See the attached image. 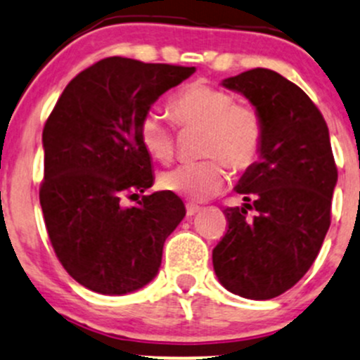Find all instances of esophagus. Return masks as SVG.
Segmentation results:
<instances>
[{
    "instance_id": "34e87169",
    "label": "esophagus",
    "mask_w": 360,
    "mask_h": 360,
    "mask_svg": "<svg viewBox=\"0 0 360 360\" xmlns=\"http://www.w3.org/2000/svg\"><path fill=\"white\" fill-rule=\"evenodd\" d=\"M198 210H200V207L193 205V203H188V205H186V216H188V217L195 216V214H197Z\"/></svg>"
}]
</instances>
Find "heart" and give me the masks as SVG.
Segmentation results:
<instances>
[{
	"label": "heart",
	"instance_id": "b5f03b06",
	"mask_svg": "<svg viewBox=\"0 0 360 360\" xmlns=\"http://www.w3.org/2000/svg\"><path fill=\"white\" fill-rule=\"evenodd\" d=\"M169 111L183 129H203L200 153L209 157L167 170L160 177L163 190L202 202L219 193L228 183V165L245 170L256 162L264 139L259 111L249 104H235L233 94L210 83H188L169 101ZM144 150L157 162H170L176 153V134L157 111L144 115L139 127ZM225 161L223 162L222 160Z\"/></svg>",
	"mask_w": 360,
	"mask_h": 360
}]
</instances>
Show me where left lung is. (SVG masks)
Returning a JSON list of instances; mask_svg holds the SVG:
<instances>
[{
	"instance_id": "left-lung-1",
	"label": "left lung",
	"mask_w": 360,
	"mask_h": 360,
	"mask_svg": "<svg viewBox=\"0 0 360 360\" xmlns=\"http://www.w3.org/2000/svg\"><path fill=\"white\" fill-rule=\"evenodd\" d=\"M223 86L259 111L264 139L235 186L244 203L223 210L228 230L212 250L214 271L230 292L271 300L307 274L331 224L338 169L329 130L310 97L271 69L240 72Z\"/></svg>"
}]
</instances>
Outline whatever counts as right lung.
Masks as SVG:
<instances>
[{
    "instance_id": "1",
    "label": "right lung",
    "mask_w": 360,
    "mask_h": 360,
    "mask_svg": "<svg viewBox=\"0 0 360 360\" xmlns=\"http://www.w3.org/2000/svg\"><path fill=\"white\" fill-rule=\"evenodd\" d=\"M195 68L108 57L76 75L43 129L45 226L57 257L83 288L127 294L153 281L165 238L186 209L153 186L139 127L155 101ZM136 198V206L122 198Z\"/></svg>"
}]
</instances>
